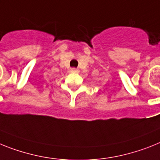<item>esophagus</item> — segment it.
<instances>
[{
  "mask_svg": "<svg viewBox=\"0 0 160 160\" xmlns=\"http://www.w3.org/2000/svg\"><path fill=\"white\" fill-rule=\"evenodd\" d=\"M71 72H79V70L76 69V68H72V69H71Z\"/></svg>",
  "mask_w": 160,
  "mask_h": 160,
  "instance_id": "obj_1",
  "label": "esophagus"
}]
</instances>
